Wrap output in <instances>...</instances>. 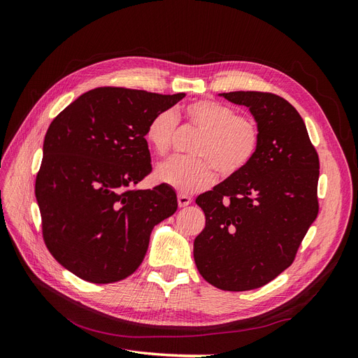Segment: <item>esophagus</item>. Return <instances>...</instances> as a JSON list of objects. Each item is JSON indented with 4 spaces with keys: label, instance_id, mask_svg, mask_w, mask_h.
Wrapping results in <instances>:
<instances>
[{
    "label": "esophagus",
    "instance_id": "34e87169",
    "mask_svg": "<svg viewBox=\"0 0 358 358\" xmlns=\"http://www.w3.org/2000/svg\"><path fill=\"white\" fill-rule=\"evenodd\" d=\"M192 201V199L189 196H185V194H179L178 196V204L179 208H187V206H189Z\"/></svg>",
    "mask_w": 358,
    "mask_h": 358
}]
</instances>
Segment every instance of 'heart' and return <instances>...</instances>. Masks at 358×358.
<instances>
[{
    "mask_svg": "<svg viewBox=\"0 0 358 358\" xmlns=\"http://www.w3.org/2000/svg\"><path fill=\"white\" fill-rule=\"evenodd\" d=\"M187 127L200 136L192 143L194 158H173L157 169V178L182 194L199 192L215 182V170L230 179L255 158L262 131L254 119L237 115L233 107L213 100L188 104L182 113ZM178 129L173 110L158 112L146 128V138L158 155H167Z\"/></svg>",
    "mask_w": 358,
    "mask_h": 358,
    "instance_id": "b5f03b06",
    "label": "heart"
}]
</instances>
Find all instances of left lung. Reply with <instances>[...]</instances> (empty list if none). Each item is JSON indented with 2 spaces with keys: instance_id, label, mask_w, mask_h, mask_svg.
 I'll return each instance as SVG.
<instances>
[{
  "instance_id": "1",
  "label": "left lung",
  "mask_w": 358,
  "mask_h": 358,
  "mask_svg": "<svg viewBox=\"0 0 358 358\" xmlns=\"http://www.w3.org/2000/svg\"><path fill=\"white\" fill-rule=\"evenodd\" d=\"M221 95L249 107L262 140L242 173L197 197L206 227L194 241V259L213 287L248 291L268 284L294 262L320 210V158L301 116L282 96Z\"/></svg>"
}]
</instances>
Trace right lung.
<instances>
[{
    "label": "right lung",
    "instance_id": "add662e5",
    "mask_svg": "<svg viewBox=\"0 0 358 358\" xmlns=\"http://www.w3.org/2000/svg\"><path fill=\"white\" fill-rule=\"evenodd\" d=\"M183 96L101 86L49 125L36 178L43 241L76 276L112 284L133 275L150 231L176 212V192L166 183L136 185L152 171L149 121Z\"/></svg>",
    "mask_w": 358,
    "mask_h": 358
}]
</instances>
